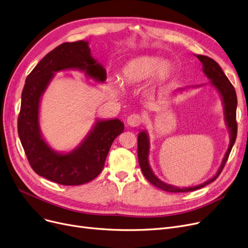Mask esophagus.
Returning a JSON list of instances; mask_svg holds the SVG:
<instances>
[{
  "label": "esophagus",
  "instance_id": "obj_1",
  "mask_svg": "<svg viewBox=\"0 0 248 248\" xmlns=\"http://www.w3.org/2000/svg\"><path fill=\"white\" fill-rule=\"evenodd\" d=\"M126 123L130 126H133V127L138 126V125L141 124V123H142V117L140 116L139 114H136V113L131 114L130 116L127 117Z\"/></svg>",
  "mask_w": 248,
  "mask_h": 248
}]
</instances>
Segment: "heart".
Returning a JSON list of instances; mask_svg holds the SVG:
<instances>
[{
    "label": "heart",
    "instance_id": "obj_1",
    "mask_svg": "<svg viewBox=\"0 0 248 248\" xmlns=\"http://www.w3.org/2000/svg\"><path fill=\"white\" fill-rule=\"evenodd\" d=\"M173 73V64L168 60L159 57L140 56L128 61L122 69L121 80L124 86L133 87L153 76L155 85L166 83ZM114 91L120 90V85L115 82L110 84Z\"/></svg>",
    "mask_w": 248,
    "mask_h": 248
}]
</instances>
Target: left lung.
<instances>
[{
	"mask_svg": "<svg viewBox=\"0 0 248 248\" xmlns=\"http://www.w3.org/2000/svg\"><path fill=\"white\" fill-rule=\"evenodd\" d=\"M196 57L200 60V62L202 64V72L206 75L207 78L210 79V84L213 86V87L216 88V90L219 92L222 103L224 106V120L226 123V125L228 127L229 131V136H230V143L228 146L227 151L223 157V160L221 162L220 167L218 168L216 174H215L213 177L208 179L207 181L202 182L201 185L198 186H192L188 187H178L172 185H168L166 182H163L162 180H160L153 172L152 168L150 166L149 163V153H150V139L148 136L147 131L143 130L142 132H140L138 135V159H139V163L140 167L142 169V172L144 176L147 178L149 182H151L153 186H155L158 188H161L162 190L168 191V192H187V191H192V190H197L199 188L203 187L204 186H207L211 182H213L215 179H216L221 171L223 170V167L225 166L226 161H227L229 154L231 152V149L235 143L236 136H237V123H236V108H237V96H236L235 89L228 80V78L226 77V75L222 71L221 67L218 64V62H215L213 59L206 57V56H202V55H196ZM200 86H191L192 88L200 87ZM189 87H186V89ZM180 91H184L185 89H179Z\"/></svg>",
	"mask_w": 248,
	"mask_h": 248,
	"instance_id": "1",
	"label": "left lung"
}]
</instances>
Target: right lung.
<instances>
[{
    "mask_svg": "<svg viewBox=\"0 0 248 248\" xmlns=\"http://www.w3.org/2000/svg\"><path fill=\"white\" fill-rule=\"evenodd\" d=\"M78 70L98 83L106 80V71L91 55L89 42H64L42 59L28 75L21 96L18 135L29 164L36 173L62 186H80L93 180L103 169L114 139L124 124L118 118L96 122L83 141L70 152H59L46 141L40 130L41 97L55 73Z\"/></svg>",
    "mask_w": 248,
    "mask_h": 248,
    "instance_id": "obj_1",
    "label": "right lung"
}]
</instances>
